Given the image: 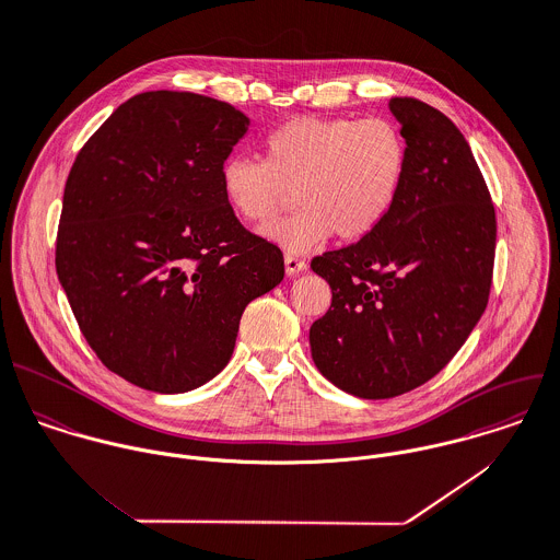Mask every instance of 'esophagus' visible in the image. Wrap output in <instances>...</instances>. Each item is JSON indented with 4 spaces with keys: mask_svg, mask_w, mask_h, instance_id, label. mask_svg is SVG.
I'll use <instances>...</instances> for the list:
<instances>
[{
    "mask_svg": "<svg viewBox=\"0 0 560 560\" xmlns=\"http://www.w3.org/2000/svg\"><path fill=\"white\" fill-rule=\"evenodd\" d=\"M284 271H287V276H298V273L306 271V262L302 258L289 254V256H284Z\"/></svg>",
    "mask_w": 560,
    "mask_h": 560,
    "instance_id": "esophagus-1",
    "label": "esophagus"
}]
</instances>
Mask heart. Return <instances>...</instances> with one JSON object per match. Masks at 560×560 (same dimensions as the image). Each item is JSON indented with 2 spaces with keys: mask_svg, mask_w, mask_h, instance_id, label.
<instances>
[{
  "mask_svg": "<svg viewBox=\"0 0 560 560\" xmlns=\"http://www.w3.org/2000/svg\"><path fill=\"white\" fill-rule=\"evenodd\" d=\"M406 170V143L388 119L300 117L265 141V161L230 156L221 188L249 223L267 225L295 190L298 210L265 230L302 254L332 232L341 241L368 236L390 210Z\"/></svg>",
  "mask_w": 560,
  "mask_h": 560,
  "instance_id": "obj_1",
  "label": "heart"
}]
</instances>
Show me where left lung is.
Wrapping results in <instances>:
<instances>
[{"instance_id":"obj_1","label":"left lung","mask_w":560,"mask_h":560,"mask_svg":"<svg viewBox=\"0 0 560 560\" xmlns=\"http://www.w3.org/2000/svg\"><path fill=\"white\" fill-rule=\"evenodd\" d=\"M406 170L380 225L313 258L332 289L311 326L317 370L363 399L412 390L441 372L482 317L495 260V208L469 143L436 108L393 97Z\"/></svg>"}]
</instances>
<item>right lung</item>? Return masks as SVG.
Listing matches in <instances>:
<instances>
[{
	"mask_svg": "<svg viewBox=\"0 0 560 560\" xmlns=\"http://www.w3.org/2000/svg\"><path fill=\"white\" fill-rule=\"evenodd\" d=\"M247 126L212 97L139 93L69 172L58 280L97 359L141 388L187 393L214 377L245 306L284 278L282 252L241 225L221 188Z\"/></svg>",
	"mask_w": 560,
	"mask_h": 560,
	"instance_id": "right-lung-1",
	"label": "right lung"
}]
</instances>
